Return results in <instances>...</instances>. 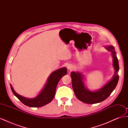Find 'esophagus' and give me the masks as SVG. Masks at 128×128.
Instances as JSON below:
<instances>
[{
  "label": "esophagus",
  "instance_id": "1",
  "mask_svg": "<svg viewBox=\"0 0 128 128\" xmlns=\"http://www.w3.org/2000/svg\"><path fill=\"white\" fill-rule=\"evenodd\" d=\"M67 69H68L69 70H73V69H74V66H73V65H72V64H69L68 66V67H67Z\"/></svg>",
  "mask_w": 128,
  "mask_h": 128
}]
</instances>
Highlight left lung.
<instances>
[{"label":"left lung","mask_w":128,"mask_h":128,"mask_svg":"<svg viewBox=\"0 0 128 128\" xmlns=\"http://www.w3.org/2000/svg\"><path fill=\"white\" fill-rule=\"evenodd\" d=\"M104 48L111 52L113 58V66L114 68V75L112 78L98 90L91 91L86 87L84 83V75L78 72H72L70 76L72 80V87L76 97L80 101L88 104L102 102L106 99L117 86L119 76L118 72L119 66L116 53L113 46H105Z\"/></svg>","instance_id":"obj_1"}]
</instances>
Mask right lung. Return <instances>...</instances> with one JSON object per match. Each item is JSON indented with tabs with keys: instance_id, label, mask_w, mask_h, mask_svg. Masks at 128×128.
Returning <instances> with one entry per match:
<instances>
[{
	"instance_id": "obj_1",
	"label": "right lung",
	"mask_w": 128,
	"mask_h": 128,
	"mask_svg": "<svg viewBox=\"0 0 128 128\" xmlns=\"http://www.w3.org/2000/svg\"><path fill=\"white\" fill-rule=\"evenodd\" d=\"M66 67L60 68L53 72L46 81L44 87L36 97L28 98L18 94L10 84L13 94L25 105L31 107H40L52 101L56 94L57 84L60 80L67 74Z\"/></svg>"
}]
</instances>
